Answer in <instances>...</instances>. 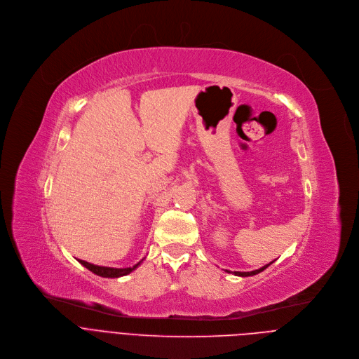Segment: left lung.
Returning a JSON list of instances; mask_svg holds the SVG:
<instances>
[{
    "label": "left lung",
    "mask_w": 359,
    "mask_h": 359,
    "mask_svg": "<svg viewBox=\"0 0 359 359\" xmlns=\"http://www.w3.org/2000/svg\"><path fill=\"white\" fill-rule=\"evenodd\" d=\"M272 264V262H271ZM271 264H268V265H265V266H262V268H259V269H256V271H252V272H231V271H227L226 269V272L227 273H235L236 276H253V275H257V273H260L262 271H265Z\"/></svg>",
    "instance_id": "1"
}]
</instances>
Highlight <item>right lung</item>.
Masks as SVG:
<instances>
[{
	"label": "right lung",
	"mask_w": 359,
	"mask_h": 359,
	"mask_svg": "<svg viewBox=\"0 0 359 359\" xmlns=\"http://www.w3.org/2000/svg\"><path fill=\"white\" fill-rule=\"evenodd\" d=\"M79 262H80L83 266H86L88 271H91L93 273L99 275V276H103V278H120V276L128 275L130 272H133V271L143 262V259L140 260L139 264H136L133 268H109V266H99V265L88 264V262H86V260H80V259H79Z\"/></svg>",
	"instance_id": "right-lung-1"
}]
</instances>
